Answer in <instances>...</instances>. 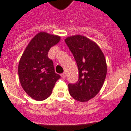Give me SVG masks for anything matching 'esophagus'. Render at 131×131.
Here are the masks:
<instances>
[{"label": "esophagus", "mask_w": 131, "mask_h": 131, "mask_svg": "<svg viewBox=\"0 0 131 131\" xmlns=\"http://www.w3.org/2000/svg\"><path fill=\"white\" fill-rule=\"evenodd\" d=\"M61 77L62 79H65L66 78V73H63L61 74Z\"/></svg>", "instance_id": "1"}]
</instances>
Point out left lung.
<instances>
[{"instance_id":"8db88e82","label":"left lung","mask_w":131,"mask_h":131,"mask_svg":"<svg viewBox=\"0 0 131 131\" xmlns=\"http://www.w3.org/2000/svg\"><path fill=\"white\" fill-rule=\"evenodd\" d=\"M65 43L78 64L79 80L69 84L70 95L80 102H87L101 89L107 75V64L103 51L95 42L84 36L68 37Z\"/></svg>"}]
</instances>
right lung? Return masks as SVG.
<instances>
[{
  "instance_id": "add662e5",
  "label": "right lung",
  "mask_w": 131,
  "mask_h": 131,
  "mask_svg": "<svg viewBox=\"0 0 131 131\" xmlns=\"http://www.w3.org/2000/svg\"><path fill=\"white\" fill-rule=\"evenodd\" d=\"M60 37L41 32L29 42L18 65L21 86L28 95L36 101H43L51 95L54 85L60 78L56 73L53 63L47 56Z\"/></svg>"
}]
</instances>
